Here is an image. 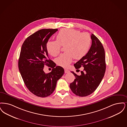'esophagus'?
I'll return each instance as SVG.
<instances>
[{"label":"esophagus","mask_w":127,"mask_h":127,"mask_svg":"<svg viewBox=\"0 0 127 127\" xmlns=\"http://www.w3.org/2000/svg\"><path fill=\"white\" fill-rule=\"evenodd\" d=\"M64 72H65V73H68V72H70V71L69 70H67V69H64Z\"/></svg>","instance_id":"esophagus-1"}]
</instances>
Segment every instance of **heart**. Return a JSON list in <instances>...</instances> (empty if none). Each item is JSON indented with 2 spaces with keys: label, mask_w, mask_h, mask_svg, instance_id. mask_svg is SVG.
<instances>
[{
  "label": "heart",
  "mask_w": 127,
  "mask_h": 127,
  "mask_svg": "<svg viewBox=\"0 0 127 127\" xmlns=\"http://www.w3.org/2000/svg\"><path fill=\"white\" fill-rule=\"evenodd\" d=\"M55 41H49L46 44L48 53L56 56L60 52L61 46H65V53L55 59L56 64L66 68L72 59L79 60L87 54L91 44V37L89 33H82L72 29L64 28L57 33Z\"/></svg>",
  "instance_id": "b5f03b06"
}]
</instances>
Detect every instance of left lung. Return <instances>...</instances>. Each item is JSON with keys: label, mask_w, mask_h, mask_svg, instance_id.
<instances>
[{"label": "left lung", "mask_w": 127, "mask_h": 127, "mask_svg": "<svg viewBox=\"0 0 127 127\" xmlns=\"http://www.w3.org/2000/svg\"><path fill=\"white\" fill-rule=\"evenodd\" d=\"M92 45L88 52L74 66L78 69L82 66L84 70L77 75L71 72L75 79L70 84L73 93L80 97L88 96L99 86L104 77L106 70L105 51L101 43L92 33Z\"/></svg>", "instance_id": "left-lung-1"}]
</instances>
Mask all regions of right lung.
Listing matches in <instances>:
<instances>
[{
  "label": "right lung",
  "instance_id": "1",
  "mask_svg": "<svg viewBox=\"0 0 127 127\" xmlns=\"http://www.w3.org/2000/svg\"><path fill=\"white\" fill-rule=\"evenodd\" d=\"M57 29H43L28 36L22 44L18 60V68L29 91L40 97L50 95L55 90L57 81L64 73V69L50 59L46 44ZM52 68L45 74L43 67Z\"/></svg>",
  "mask_w": 127,
  "mask_h": 127
}]
</instances>
